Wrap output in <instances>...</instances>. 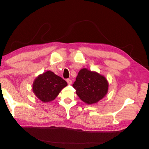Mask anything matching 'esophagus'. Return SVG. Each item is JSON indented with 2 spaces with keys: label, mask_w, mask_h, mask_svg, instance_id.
I'll return each mask as SVG.
<instances>
[{
  "label": "esophagus",
  "mask_w": 149,
  "mask_h": 149,
  "mask_svg": "<svg viewBox=\"0 0 149 149\" xmlns=\"http://www.w3.org/2000/svg\"><path fill=\"white\" fill-rule=\"evenodd\" d=\"M66 81L68 84H72V80L70 79H66Z\"/></svg>",
  "instance_id": "obj_1"
}]
</instances>
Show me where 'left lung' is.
<instances>
[{
	"instance_id": "1",
	"label": "left lung",
	"mask_w": 149,
	"mask_h": 149,
	"mask_svg": "<svg viewBox=\"0 0 149 149\" xmlns=\"http://www.w3.org/2000/svg\"><path fill=\"white\" fill-rule=\"evenodd\" d=\"M76 94L88 104L96 103L104 97L109 83L103 75L87 68L81 70L73 84Z\"/></svg>"
}]
</instances>
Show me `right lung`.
I'll return each instance as SVG.
<instances>
[{"mask_svg": "<svg viewBox=\"0 0 149 149\" xmlns=\"http://www.w3.org/2000/svg\"><path fill=\"white\" fill-rule=\"evenodd\" d=\"M68 85L66 81L51 71L38 75L34 80L32 90L35 95L43 102L53 101Z\"/></svg>", "mask_w": 149, "mask_h": 149, "instance_id": "1", "label": "right lung"}]
</instances>
